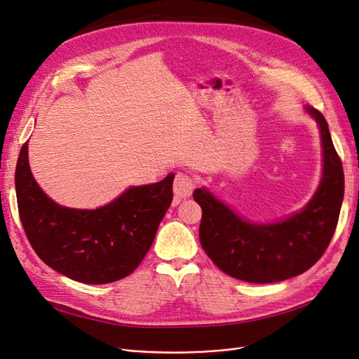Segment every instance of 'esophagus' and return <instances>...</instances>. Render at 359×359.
I'll return each mask as SVG.
<instances>
[{
    "label": "esophagus",
    "instance_id": "1",
    "mask_svg": "<svg viewBox=\"0 0 359 359\" xmlns=\"http://www.w3.org/2000/svg\"><path fill=\"white\" fill-rule=\"evenodd\" d=\"M194 186H196V181L190 173L178 172L175 181H173V193L177 198H189L194 190Z\"/></svg>",
    "mask_w": 359,
    "mask_h": 359
}]
</instances>
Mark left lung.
Returning <instances> with one entry per match:
<instances>
[{"mask_svg":"<svg viewBox=\"0 0 359 359\" xmlns=\"http://www.w3.org/2000/svg\"><path fill=\"white\" fill-rule=\"evenodd\" d=\"M306 111L319 124L323 173L318 191L302 211L281 222L257 224L241 219L208 190L193 191L202 208V248L227 276L259 285L287 280L306 273L331 243L343 202L344 173L327 119L311 106Z\"/></svg>","mask_w":359,"mask_h":359,"instance_id":"1","label":"left lung"}]
</instances>
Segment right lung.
<instances>
[{
    "label": "right lung",
    "instance_id": "1",
    "mask_svg": "<svg viewBox=\"0 0 359 359\" xmlns=\"http://www.w3.org/2000/svg\"><path fill=\"white\" fill-rule=\"evenodd\" d=\"M173 177L130 187L97 210L66 208L39 187L25 142L15 172L19 217L48 266L85 285L112 283L132 274L148 253L173 198Z\"/></svg>",
    "mask_w": 359,
    "mask_h": 359
}]
</instances>
